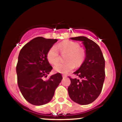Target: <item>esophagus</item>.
Here are the masks:
<instances>
[{"label": "esophagus", "mask_w": 122, "mask_h": 122, "mask_svg": "<svg viewBox=\"0 0 122 122\" xmlns=\"http://www.w3.org/2000/svg\"><path fill=\"white\" fill-rule=\"evenodd\" d=\"M62 77H63V78H66V77H67V76H66V75H62Z\"/></svg>", "instance_id": "1"}]
</instances>
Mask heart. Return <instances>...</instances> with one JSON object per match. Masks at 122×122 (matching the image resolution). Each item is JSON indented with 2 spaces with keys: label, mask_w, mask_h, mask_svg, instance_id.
I'll return each instance as SVG.
<instances>
[{
  "label": "heart",
  "mask_w": 122,
  "mask_h": 122,
  "mask_svg": "<svg viewBox=\"0 0 122 122\" xmlns=\"http://www.w3.org/2000/svg\"><path fill=\"white\" fill-rule=\"evenodd\" d=\"M78 43L71 41L66 40L57 45L51 46L46 53V58L51 64H55L60 60L58 49L62 54L67 53L65 62H58L54 67L55 72L66 74L74 68L78 67L83 63L86 56L85 51L80 48Z\"/></svg>",
  "instance_id": "1"
}]
</instances>
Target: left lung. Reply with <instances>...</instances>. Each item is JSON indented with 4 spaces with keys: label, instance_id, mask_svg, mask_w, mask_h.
Listing matches in <instances>:
<instances>
[{
    "label": "left lung",
    "instance_id": "1",
    "mask_svg": "<svg viewBox=\"0 0 122 122\" xmlns=\"http://www.w3.org/2000/svg\"><path fill=\"white\" fill-rule=\"evenodd\" d=\"M81 41L85 49L84 61L79 68L74 72L79 77L70 78L68 87L70 97L73 102L86 105L92 103L99 97L105 78V61L99 46L86 36L70 38Z\"/></svg>",
    "mask_w": 122,
    "mask_h": 122
}]
</instances>
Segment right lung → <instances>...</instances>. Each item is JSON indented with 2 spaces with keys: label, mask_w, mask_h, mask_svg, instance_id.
<instances>
[{
  "label": "right lung",
  "mask_w": 122,
  "mask_h": 122,
  "mask_svg": "<svg viewBox=\"0 0 122 122\" xmlns=\"http://www.w3.org/2000/svg\"><path fill=\"white\" fill-rule=\"evenodd\" d=\"M56 42V39L35 38L25 45L19 52L16 66L18 87L23 97L33 105L49 103L62 79L61 74L56 73L44 80L52 69L46 53Z\"/></svg>",
  "instance_id": "add662e5"
}]
</instances>
